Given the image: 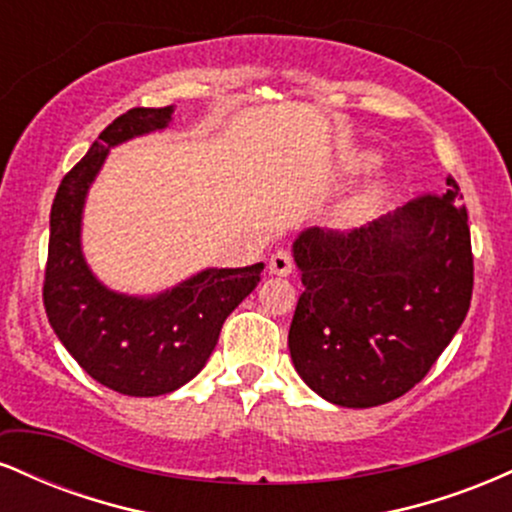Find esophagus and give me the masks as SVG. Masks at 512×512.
<instances>
[{
  "instance_id": "esophagus-1",
  "label": "esophagus",
  "mask_w": 512,
  "mask_h": 512,
  "mask_svg": "<svg viewBox=\"0 0 512 512\" xmlns=\"http://www.w3.org/2000/svg\"><path fill=\"white\" fill-rule=\"evenodd\" d=\"M293 272V260L289 252L279 250L269 257V274L274 276H289Z\"/></svg>"
}]
</instances>
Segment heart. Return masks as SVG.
Here are the masks:
<instances>
[{"label":"heart","mask_w":512,"mask_h":512,"mask_svg":"<svg viewBox=\"0 0 512 512\" xmlns=\"http://www.w3.org/2000/svg\"><path fill=\"white\" fill-rule=\"evenodd\" d=\"M387 192H390V185H387L385 180H373L370 185L363 187V190H358L356 195H351L346 202H342L337 209H334L332 223L337 228L358 226V223L366 219L370 211L383 202V199L387 197Z\"/></svg>","instance_id":"heart-1"}]
</instances>
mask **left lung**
I'll return each instance as SVG.
<instances>
[{
  "label": "left lung",
  "mask_w": 512,
  "mask_h": 512,
  "mask_svg": "<svg viewBox=\"0 0 512 512\" xmlns=\"http://www.w3.org/2000/svg\"><path fill=\"white\" fill-rule=\"evenodd\" d=\"M351 233L305 228L293 240L301 293L289 351L303 383L339 407L402 397L467 317L474 267L467 209L448 178Z\"/></svg>",
  "instance_id": "obj_1"
}]
</instances>
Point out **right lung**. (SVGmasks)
Returning a JSON list of instances; mask_svg holds the SVG:
<instances>
[{"label":"right lung","mask_w":512,"mask_h":512,"mask_svg":"<svg viewBox=\"0 0 512 512\" xmlns=\"http://www.w3.org/2000/svg\"><path fill=\"white\" fill-rule=\"evenodd\" d=\"M175 105L132 108L110 122L64 175L50 211L45 313L64 349L96 383L129 397H158L207 366L226 317L260 284L264 262L207 267L151 296L105 286L86 262L81 231L91 185L110 149L173 122Z\"/></svg>","instance_id":"obj_1"}]
</instances>
